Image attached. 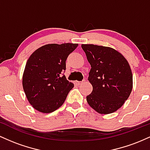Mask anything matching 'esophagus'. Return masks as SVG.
<instances>
[{
    "instance_id": "obj_1",
    "label": "esophagus",
    "mask_w": 150,
    "mask_h": 150,
    "mask_svg": "<svg viewBox=\"0 0 150 150\" xmlns=\"http://www.w3.org/2000/svg\"><path fill=\"white\" fill-rule=\"evenodd\" d=\"M84 81H85V80H84ZM82 82H83V81H75V84H76L77 85H81V84H82Z\"/></svg>"
}]
</instances>
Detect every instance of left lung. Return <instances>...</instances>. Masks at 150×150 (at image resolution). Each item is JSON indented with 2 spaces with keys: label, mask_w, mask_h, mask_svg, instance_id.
I'll use <instances>...</instances> for the list:
<instances>
[{
  "label": "left lung",
  "mask_w": 150,
  "mask_h": 150,
  "mask_svg": "<svg viewBox=\"0 0 150 150\" xmlns=\"http://www.w3.org/2000/svg\"><path fill=\"white\" fill-rule=\"evenodd\" d=\"M91 65L88 80L93 89L87 101L101 114L117 111L128 99L132 88V75L128 61L115 49L82 44Z\"/></svg>",
  "instance_id": "1"
}]
</instances>
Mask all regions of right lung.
Returning <instances> with one entry per match:
<instances>
[{"mask_svg": "<svg viewBox=\"0 0 150 150\" xmlns=\"http://www.w3.org/2000/svg\"><path fill=\"white\" fill-rule=\"evenodd\" d=\"M77 44L43 46L27 60L22 85L29 102L37 111L51 113L63 105L74 85L63 73L67 58Z\"/></svg>", "mask_w": 150, "mask_h": 150, "instance_id": "add662e5", "label": "right lung"}]
</instances>
